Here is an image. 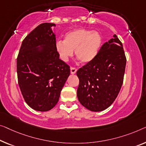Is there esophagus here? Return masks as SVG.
<instances>
[{
	"instance_id": "1",
	"label": "esophagus",
	"mask_w": 146,
	"mask_h": 146,
	"mask_svg": "<svg viewBox=\"0 0 146 146\" xmlns=\"http://www.w3.org/2000/svg\"><path fill=\"white\" fill-rule=\"evenodd\" d=\"M70 70H71V73L72 74V75H74V74H75L76 73H77V69L75 68V67H71Z\"/></svg>"
}]
</instances>
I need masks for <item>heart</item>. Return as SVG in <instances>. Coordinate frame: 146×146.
Masks as SVG:
<instances>
[{"instance_id":"heart-1","label":"heart","mask_w":146,"mask_h":146,"mask_svg":"<svg viewBox=\"0 0 146 146\" xmlns=\"http://www.w3.org/2000/svg\"><path fill=\"white\" fill-rule=\"evenodd\" d=\"M102 44V37L99 32L85 29H76L66 33L64 41L56 43V50L60 59L67 62L73 56L82 64H88L96 57Z\"/></svg>"}]
</instances>
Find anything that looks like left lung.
<instances>
[{"instance_id":"1","label":"left lung","mask_w":146,"mask_h":146,"mask_svg":"<svg viewBox=\"0 0 146 146\" xmlns=\"http://www.w3.org/2000/svg\"><path fill=\"white\" fill-rule=\"evenodd\" d=\"M127 60L116 35L102 45L94 60L77 72V98L92 111L105 110L113 103L123 82Z\"/></svg>"}]
</instances>
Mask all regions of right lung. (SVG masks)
<instances>
[{
  "label": "right lung",
  "instance_id": "right-lung-1",
  "mask_svg": "<svg viewBox=\"0 0 146 146\" xmlns=\"http://www.w3.org/2000/svg\"><path fill=\"white\" fill-rule=\"evenodd\" d=\"M54 23L38 25L23 40L17 58L19 88L27 105L47 111L57 104L70 67L56 50Z\"/></svg>",
  "mask_w": 146,
  "mask_h": 146
}]
</instances>
